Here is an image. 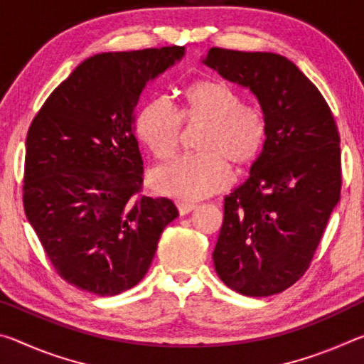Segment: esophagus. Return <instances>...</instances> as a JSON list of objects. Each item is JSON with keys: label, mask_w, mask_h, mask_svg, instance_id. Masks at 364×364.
I'll list each match as a JSON object with an SVG mask.
<instances>
[{"label": "esophagus", "mask_w": 364, "mask_h": 364, "mask_svg": "<svg viewBox=\"0 0 364 364\" xmlns=\"http://www.w3.org/2000/svg\"><path fill=\"white\" fill-rule=\"evenodd\" d=\"M176 205H178V210H180V215H186L189 212H193L197 207L196 204H193V202H184V200H178Z\"/></svg>", "instance_id": "obj_1"}]
</instances>
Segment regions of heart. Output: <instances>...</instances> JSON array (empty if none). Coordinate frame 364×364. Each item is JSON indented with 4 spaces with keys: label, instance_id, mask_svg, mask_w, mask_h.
Returning a JSON list of instances; mask_svg holds the SVG:
<instances>
[{
    "label": "heart",
    "instance_id": "obj_1",
    "mask_svg": "<svg viewBox=\"0 0 364 364\" xmlns=\"http://www.w3.org/2000/svg\"><path fill=\"white\" fill-rule=\"evenodd\" d=\"M184 125H205L197 143L202 152L178 157L149 178L157 193L181 199H200L226 188L231 181L230 160L236 165L254 162L268 133L263 109L244 102L232 86L218 80L191 83L180 110L167 97H152L134 120L141 143L159 160L175 156Z\"/></svg>",
    "mask_w": 364,
    "mask_h": 364
}]
</instances>
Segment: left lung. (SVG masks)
<instances>
[{"label": "left lung", "instance_id": "8db88e82", "mask_svg": "<svg viewBox=\"0 0 364 364\" xmlns=\"http://www.w3.org/2000/svg\"><path fill=\"white\" fill-rule=\"evenodd\" d=\"M204 64L249 88L267 115L250 176L225 197L213 264L232 291L268 297L310 267L341 197V136L323 95L287 58L210 48Z\"/></svg>", "mask_w": 364, "mask_h": 364}]
</instances>
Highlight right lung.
I'll use <instances>...</instances> for the list:
<instances>
[{"mask_svg":"<svg viewBox=\"0 0 364 364\" xmlns=\"http://www.w3.org/2000/svg\"><path fill=\"white\" fill-rule=\"evenodd\" d=\"M183 54L184 46L96 54L28 128L23 208L56 273L82 291L117 295L136 286L178 217L167 197L143 194L133 123L146 83Z\"/></svg>","mask_w":364,"mask_h":364,"instance_id":"right-lung-1","label":"right lung"}]
</instances>
